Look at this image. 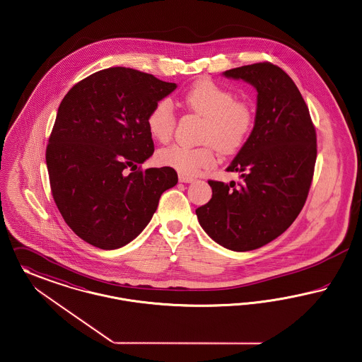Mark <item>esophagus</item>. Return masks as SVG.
Returning <instances> with one entry per match:
<instances>
[{
  "label": "esophagus",
  "mask_w": 362,
  "mask_h": 362,
  "mask_svg": "<svg viewBox=\"0 0 362 362\" xmlns=\"http://www.w3.org/2000/svg\"><path fill=\"white\" fill-rule=\"evenodd\" d=\"M178 178H180V181H181V182H192V181L194 180L193 177L185 175V174H180V175H178Z\"/></svg>",
  "instance_id": "1"
}]
</instances>
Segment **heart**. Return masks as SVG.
Returning a JSON list of instances; mask_svg holds the SVG:
<instances>
[{
  "label": "heart",
  "mask_w": 362,
  "mask_h": 362,
  "mask_svg": "<svg viewBox=\"0 0 362 362\" xmlns=\"http://www.w3.org/2000/svg\"><path fill=\"white\" fill-rule=\"evenodd\" d=\"M181 103L187 110L206 118L199 147L174 144L158 153V160L185 175L197 174L215 163V147L222 153H237L253 131L255 110L244 99H235L231 90L211 78L194 81ZM175 113L168 98L159 99L150 109L146 124L153 139L166 143L175 129Z\"/></svg>",
  "instance_id": "heart-1"
}]
</instances>
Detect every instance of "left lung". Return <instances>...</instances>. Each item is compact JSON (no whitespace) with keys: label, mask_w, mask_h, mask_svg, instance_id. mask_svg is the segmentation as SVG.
Returning a JSON list of instances; mask_svg holds the SVG:
<instances>
[{"label":"left lung","mask_w":362,"mask_h":362,"mask_svg":"<svg viewBox=\"0 0 362 362\" xmlns=\"http://www.w3.org/2000/svg\"><path fill=\"white\" fill-rule=\"evenodd\" d=\"M257 90L255 127L228 172L241 182L209 180L212 197L196 209L202 228L222 247L247 252L288 228L310 189L317 144L304 98L291 77L268 61L228 69Z\"/></svg>","instance_id":"obj_1"}]
</instances>
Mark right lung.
Returning <instances> with one entry per match:
<instances>
[{"mask_svg": "<svg viewBox=\"0 0 362 362\" xmlns=\"http://www.w3.org/2000/svg\"><path fill=\"white\" fill-rule=\"evenodd\" d=\"M175 87L115 66L80 80L59 103L46 148L50 188L64 221L86 243L127 245L178 182L169 166L140 168L153 153L147 115Z\"/></svg>", "mask_w": 362, "mask_h": 362, "instance_id": "obj_1", "label": "right lung"}]
</instances>
